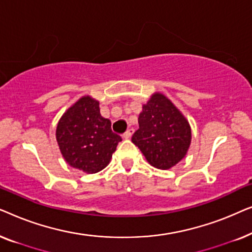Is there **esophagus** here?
<instances>
[{
  "instance_id": "1",
  "label": "esophagus",
  "mask_w": 252,
  "mask_h": 252,
  "mask_svg": "<svg viewBox=\"0 0 252 252\" xmlns=\"http://www.w3.org/2000/svg\"><path fill=\"white\" fill-rule=\"evenodd\" d=\"M133 133H134V129L128 128L125 133H124V135H123L124 139H130V137H132V135H133Z\"/></svg>"
}]
</instances>
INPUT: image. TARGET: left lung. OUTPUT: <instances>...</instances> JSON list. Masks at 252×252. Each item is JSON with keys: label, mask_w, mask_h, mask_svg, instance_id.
<instances>
[{"label": "left lung", "mask_w": 252, "mask_h": 252, "mask_svg": "<svg viewBox=\"0 0 252 252\" xmlns=\"http://www.w3.org/2000/svg\"><path fill=\"white\" fill-rule=\"evenodd\" d=\"M191 129L177 106L160 93H155L139 116V129L132 142L148 163L168 170L186 156L190 146Z\"/></svg>", "instance_id": "obj_1"}]
</instances>
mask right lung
Returning a JSON list of instances; mask_svg holds the SVG:
<instances>
[{"label":"right lung","mask_w":252,"mask_h":252,"mask_svg":"<svg viewBox=\"0 0 252 252\" xmlns=\"http://www.w3.org/2000/svg\"><path fill=\"white\" fill-rule=\"evenodd\" d=\"M56 140L70 166L93 174L108 166L122 137L111 130V122L99 113V103L84 96L62 116Z\"/></svg>","instance_id":"right-lung-1"}]
</instances>
